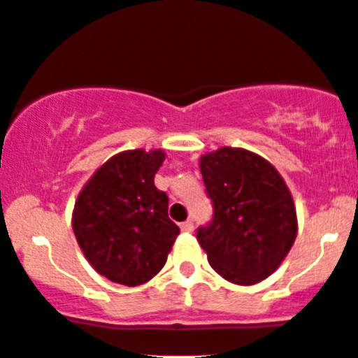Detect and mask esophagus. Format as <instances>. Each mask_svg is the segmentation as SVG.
I'll return each instance as SVG.
<instances>
[{
  "label": "esophagus",
  "mask_w": 358,
  "mask_h": 358,
  "mask_svg": "<svg viewBox=\"0 0 358 358\" xmlns=\"http://www.w3.org/2000/svg\"><path fill=\"white\" fill-rule=\"evenodd\" d=\"M180 228H182V231H187V234H191V231L194 230V223H192V221H185V223L180 224Z\"/></svg>",
  "instance_id": "34e87169"
}]
</instances>
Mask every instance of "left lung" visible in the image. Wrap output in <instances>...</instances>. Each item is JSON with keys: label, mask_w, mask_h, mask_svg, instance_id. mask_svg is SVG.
<instances>
[{"label": "left lung", "mask_w": 358, "mask_h": 358, "mask_svg": "<svg viewBox=\"0 0 358 358\" xmlns=\"http://www.w3.org/2000/svg\"><path fill=\"white\" fill-rule=\"evenodd\" d=\"M199 171L214 203V217L196 237L212 269L237 285L271 276L298 234L294 199L285 180L264 157L230 146L201 155Z\"/></svg>", "instance_id": "1"}]
</instances>
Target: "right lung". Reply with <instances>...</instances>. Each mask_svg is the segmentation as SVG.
Returning <instances> with one entry per match:
<instances>
[{"label":"right lung","mask_w":358,"mask_h":358,"mask_svg":"<svg viewBox=\"0 0 358 358\" xmlns=\"http://www.w3.org/2000/svg\"><path fill=\"white\" fill-rule=\"evenodd\" d=\"M164 150H128L99 166L80 191L73 231L85 259L110 282L137 287L166 264L180 228L155 187Z\"/></svg>","instance_id":"right-lung-1"}]
</instances>
